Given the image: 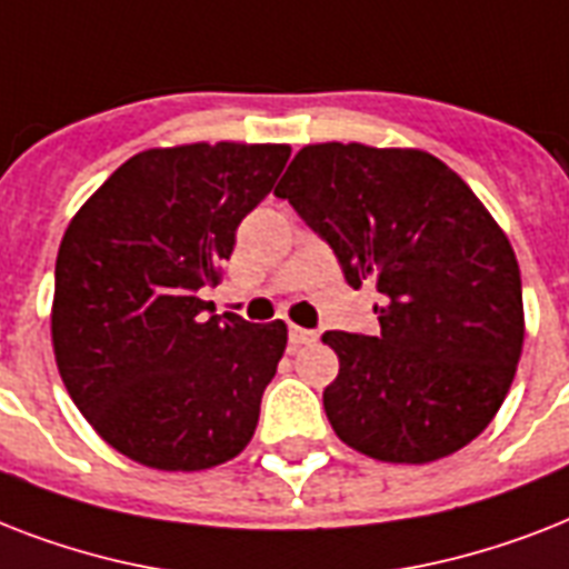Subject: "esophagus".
<instances>
[{
  "label": "esophagus",
  "mask_w": 569,
  "mask_h": 569,
  "mask_svg": "<svg viewBox=\"0 0 569 569\" xmlns=\"http://www.w3.org/2000/svg\"><path fill=\"white\" fill-rule=\"evenodd\" d=\"M310 342H316V333H312V330H303V328H298V325H292V328H289V346H310Z\"/></svg>",
  "instance_id": "obj_1"
}]
</instances>
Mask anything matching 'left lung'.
<instances>
[{"mask_svg": "<svg viewBox=\"0 0 569 569\" xmlns=\"http://www.w3.org/2000/svg\"><path fill=\"white\" fill-rule=\"evenodd\" d=\"M277 197L328 241L355 289L380 292L378 337L328 330L325 413L383 463H431L499 413L526 339L520 266L487 206L416 147L307 144Z\"/></svg>", "mask_w": 569, "mask_h": 569, "instance_id": "8db88e82", "label": "left lung"}]
</instances>
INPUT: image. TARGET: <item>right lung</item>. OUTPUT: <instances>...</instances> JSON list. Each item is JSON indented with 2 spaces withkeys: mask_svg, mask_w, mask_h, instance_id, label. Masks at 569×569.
Instances as JSON below:
<instances>
[{
  "mask_svg": "<svg viewBox=\"0 0 569 569\" xmlns=\"http://www.w3.org/2000/svg\"><path fill=\"white\" fill-rule=\"evenodd\" d=\"M289 144L194 141L123 162L67 223L52 351L111 449L162 472L227 463L250 442L286 351L280 319L206 316L236 227L274 189Z\"/></svg>",
  "mask_w": 569,
  "mask_h": 569,
  "instance_id": "1",
  "label": "right lung"
}]
</instances>
